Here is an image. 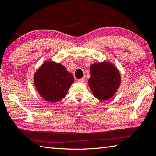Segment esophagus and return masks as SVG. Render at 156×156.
Segmentation results:
<instances>
[{
  "label": "esophagus",
  "instance_id": "esophagus-1",
  "mask_svg": "<svg viewBox=\"0 0 156 156\" xmlns=\"http://www.w3.org/2000/svg\"><path fill=\"white\" fill-rule=\"evenodd\" d=\"M85 81V78H80V79H78V82H80V83H83V82H84Z\"/></svg>",
  "mask_w": 156,
  "mask_h": 156
}]
</instances>
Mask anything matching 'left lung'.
Returning a JSON list of instances; mask_svg holds the SVG:
<instances>
[{
    "label": "left lung",
    "instance_id": "8db88e82",
    "mask_svg": "<svg viewBox=\"0 0 156 156\" xmlns=\"http://www.w3.org/2000/svg\"><path fill=\"white\" fill-rule=\"evenodd\" d=\"M88 84L94 97L107 101L113 96L120 85L121 76L114 65L104 62L92 64Z\"/></svg>",
    "mask_w": 156,
    "mask_h": 156
}]
</instances>
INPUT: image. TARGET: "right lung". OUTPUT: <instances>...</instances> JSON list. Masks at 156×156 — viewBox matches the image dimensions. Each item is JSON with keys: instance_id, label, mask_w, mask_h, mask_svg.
Masks as SVG:
<instances>
[{"instance_id": "right-lung-1", "label": "right lung", "mask_w": 156, "mask_h": 156, "mask_svg": "<svg viewBox=\"0 0 156 156\" xmlns=\"http://www.w3.org/2000/svg\"><path fill=\"white\" fill-rule=\"evenodd\" d=\"M74 79L60 64L46 62L34 75L38 92L45 101L55 102L66 97Z\"/></svg>"}]
</instances>
